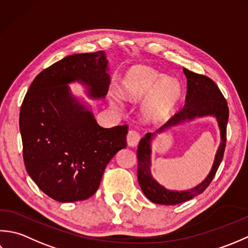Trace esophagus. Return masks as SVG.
Segmentation results:
<instances>
[{
  "mask_svg": "<svg viewBox=\"0 0 248 248\" xmlns=\"http://www.w3.org/2000/svg\"><path fill=\"white\" fill-rule=\"evenodd\" d=\"M126 140H127V144L129 146H131V148H135V146L139 143L140 135L138 131L129 130L127 134V137H126Z\"/></svg>",
  "mask_w": 248,
  "mask_h": 248,
  "instance_id": "34e87169",
  "label": "esophagus"
}]
</instances>
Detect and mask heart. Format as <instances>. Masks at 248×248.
I'll return each instance as SVG.
<instances>
[{"label": "heart", "instance_id": "obj_1", "mask_svg": "<svg viewBox=\"0 0 248 248\" xmlns=\"http://www.w3.org/2000/svg\"><path fill=\"white\" fill-rule=\"evenodd\" d=\"M121 96L131 103L143 99L140 112L148 123H164L171 118L183 96L179 79L165 77L145 65H135L126 70L119 82ZM115 105L114 102H111Z\"/></svg>", "mask_w": 248, "mask_h": 248}]
</instances>
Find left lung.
Masks as SVG:
<instances>
[{
	"instance_id": "8db88e82",
	"label": "left lung",
	"mask_w": 248,
	"mask_h": 248,
	"mask_svg": "<svg viewBox=\"0 0 248 248\" xmlns=\"http://www.w3.org/2000/svg\"><path fill=\"white\" fill-rule=\"evenodd\" d=\"M187 79L185 106L178 113L174 114L168 122L161 126L155 133H148L140 140L138 158V182L146 198L154 203L173 205L188 201L194 197L203 193L213 180L217 169L223 160L226 146V129L229 118V109L225 97L213 80L203 75H199L183 68ZM214 116L219 124L221 131V144L216 155V159L210 173L195 188L185 191L168 190L155 180L150 172V155H152V141L155 135L163 132L171 127L189 122L197 117Z\"/></svg>"
}]
</instances>
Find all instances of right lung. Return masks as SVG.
I'll return each mask as SVG.
<instances>
[{
  "label": "right lung",
  "instance_id": "right-lung-1",
  "mask_svg": "<svg viewBox=\"0 0 248 248\" xmlns=\"http://www.w3.org/2000/svg\"><path fill=\"white\" fill-rule=\"evenodd\" d=\"M74 82L85 87L90 98H105L110 83L106 53L72 54L44 69L20 110L25 169L40 190L59 202L94 195L106 166L126 148L127 126H99L90 106L70 91Z\"/></svg>",
  "mask_w": 248,
  "mask_h": 248
}]
</instances>
